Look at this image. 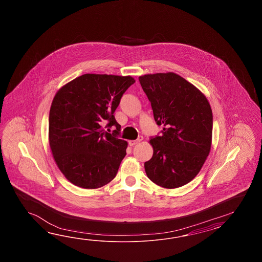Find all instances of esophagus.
Returning a JSON list of instances; mask_svg holds the SVG:
<instances>
[{
    "mask_svg": "<svg viewBox=\"0 0 262 262\" xmlns=\"http://www.w3.org/2000/svg\"><path fill=\"white\" fill-rule=\"evenodd\" d=\"M142 139H143L142 137H139V139H136V140H129V145L130 146H134V145L138 144Z\"/></svg>",
    "mask_w": 262,
    "mask_h": 262,
    "instance_id": "obj_1",
    "label": "esophagus"
}]
</instances>
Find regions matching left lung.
<instances>
[{
    "label": "left lung",
    "mask_w": 262,
    "mask_h": 262,
    "mask_svg": "<svg viewBox=\"0 0 262 262\" xmlns=\"http://www.w3.org/2000/svg\"><path fill=\"white\" fill-rule=\"evenodd\" d=\"M162 136L151 138L154 154L144 167L164 188L188 184L201 171L212 146V112L206 96L173 72L140 76Z\"/></svg>",
    "instance_id": "obj_1"
}]
</instances>
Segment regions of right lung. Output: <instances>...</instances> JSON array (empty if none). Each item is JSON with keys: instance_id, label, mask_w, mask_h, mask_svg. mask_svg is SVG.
<instances>
[{"instance_id": "1", "label": "right lung", "mask_w": 262, "mask_h": 262, "mask_svg": "<svg viewBox=\"0 0 262 262\" xmlns=\"http://www.w3.org/2000/svg\"><path fill=\"white\" fill-rule=\"evenodd\" d=\"M131 76L84 74L63 85L51 103L49 141L57 167L73 184L95 189L115 178L127 142L118 139L121 125L113 113ZM115 126L107 134L102 126Z\"/></svg>"}]
</instances>
